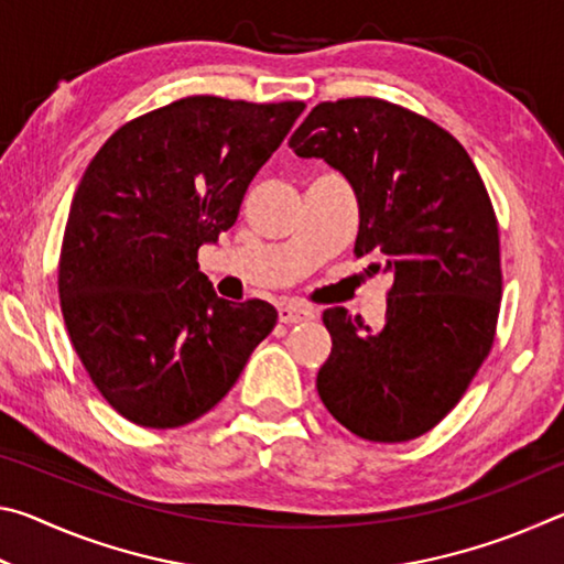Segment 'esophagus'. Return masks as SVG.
I'll return each mask as SVG.
<instances>
[{"instance_id": "esophagus-1", "label": "esophagus", "mask_w": 564, "mask_h": 564, "mask_svg": "<svg viewBox=\"0 0 564 564\" xmlns=\"http://www.w3.org/2000/svg\"><path fill=\"white\" fill-rule=\"evenodd\" d=\"M279 318L281 323H301V321H311L316 318V313H313L311 308H305V305H299V303H281L279 305Z\"/></svg>"}]
</instances>
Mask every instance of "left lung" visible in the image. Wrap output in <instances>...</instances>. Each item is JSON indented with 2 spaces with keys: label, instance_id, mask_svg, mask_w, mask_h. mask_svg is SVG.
I'll list each match as a JSON object with an SVG mask.
<instances>
[{
  "label": "left lung",
  "instance_id": "8db88e82",
  "mask_svg": "<svg viewBox=\"0 0 564 564\" xmlns=\"http://www.w3.org/2000/svg\"><path fill=\"white\" fill-rule=\"evenodd\" d=\"M289 147L348 178L356 256L393 273L378 330L346 308L323 313L333 348L318 395L362 441H413L451 413L492 348L502 271L488 188L453 133L373 97L318 104Z\"/></svg>",
  "mask_w": 564,
  "mask_h": 564
}]
</instances>
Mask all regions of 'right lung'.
<instances>
[{
  "label": "right lung",
  "mask_w": 564,
  "mask_h": 564,
  "mask_svg": "<svg viewBox=\"0 0 564 564\" xmlns=\"http://www.w3.org/2000/svg\"><path fill=\"white\" fill-rule=\"evenodd\" d=\"M303 109L186 97L123 123L84 171L62 241V313L91 383L131 423L202 417L273 330L271 303L218 299L196 259L236 224Z\"/></svg>",
  "instance_id": "right-lung-1"
}]
</instances>
